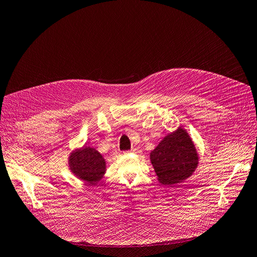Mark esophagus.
Returning a JSON list of instances; mask_svg holds the SVG:
<instances>
[{
	"label": "esophagus",
	"instance_id": "obj_1",
	"mask_svg": "<svg viewBox=\"0 0 257 257\" xmlns=\"http://www.w3.org/2000/svg\"><path fill=\"white\" fill-rule=\"evenodd\" d=\"M137 151H138L137 149H132V150H131V151H128V152H137Z\"/></svg>",
	"mask_w": 257,
	"mask_h": 257
}]
</instances>
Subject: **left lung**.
<instances>
[{
  "mask_svg": "<svg viewBox=\"0 0 257 257\" xmlns=\"http://www.w3.org/2000/svg\"><path fill=\"white\" fill-rule=\"evenodd\" d=\"M150 162L163 185L184 182L195 172L199 155L188 131L179 126L162 139L150 153Z\"/></svg>",
  "mask_w": 257,
  "mask_h": 257,
  "instance_id": "1",
  "label": "left lung"
}]
</instances>
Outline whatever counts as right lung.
I'll return each instance as SVG.
<instances>
[{"label": "right lung", "mask_w": 257, "mask_h": 257, "mask_svg": "<svg viewBox=\"0 0 257 257\" xmlns=\"http://www.w3.org/2000/svg\"><path fill=\"white\" fill-rule=\"evenodd\" d=\"M68 168L80 181L96 184L106 174V161L95 148H76L68 155Z\"/></svg>", "instance_id": "add662e5"}]
</instances>
